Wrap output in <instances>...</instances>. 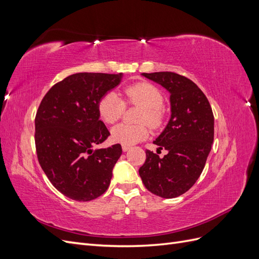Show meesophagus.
<instances>
[{
    "label": "esophagus",
    "mask_w": 259,
    "mask_h": 259,
    "mask_svg": "<svg viewBox=\"0 0 259 259\" xmlns=\"http://www.w3.org/2000/svg\"><path fill=\"white\" fill-rule=\"evenodd\" d=\"M130 149H131V146H127V145H122V150H123L124 152L128 151Z\"/></svg>",
    "instance_id": "obj_1"
}]
</instances>
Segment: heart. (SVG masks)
<instances>
[{
  "mask_svg": "<svg viewBox=\"0 0 259 259\" xmlns=\"http://www.w3.org/2000/svg\"><path fill=\"white\" fill-rule=\"evenodd\" d=\"M123 100L114 92H109L98 101V113L101 120L114 124L121 119L125 104L142 107L138 115L140 124H119L111 131L113 142L123 145H134L149 135L148 123L151 127H158L163 121V96L154 85L140 82L127 86L122 92Z\"/></svg>",
  "mask_w": 259,
  "mask_h": 259,
  "instance_id": "heart-1",
  "label": "heart"
}]
</instances>
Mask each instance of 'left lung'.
Returning a JSON list of instances; mask_svg holds the SVG:
<instances>
[{
	"label": "left lung",
	"mask_w": 259,
	"mask_h": 259,
	"mask_svg": "<svg viewBox=\"0 0 259 259\" xmlns=\"http://www.w3.org/2000/svg\"><path fill=\"white\" fill-rule=\"evenodd\" d=\"M169 94L170 119L153 144L168 151L163 158L146 150L139 175L147 189L173 199L195 184L205 166L214 140V115L198 85L174 72L143 73Z\"/></svg>",
	"instance_id": "left-lung-1"
}]
</instances>
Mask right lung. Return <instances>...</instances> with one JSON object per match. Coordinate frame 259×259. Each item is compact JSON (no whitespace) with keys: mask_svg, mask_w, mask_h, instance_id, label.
<instances>
[{"mask_svg":"<svg viewBox=\"0 0 259 259\" xmlns=\"http://www.w3.org/2000/svg\"><path fill=\"white\" fill-rule=\"evenodd\" d=\"M121 80L122 73L71 74L46 93L37 109L34 139L38 163L53 186L70 199L94 200L110 185L122 147H93L110 135L99 120L98 101Z\"/></svg>","mask_w":259,"mask_h":259,"instance_id":"obj_1","label":"right lung"}]
</instances>
